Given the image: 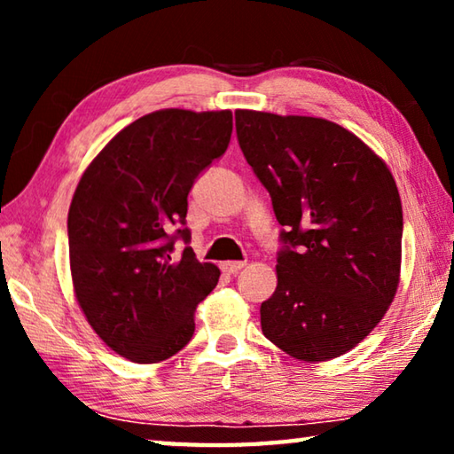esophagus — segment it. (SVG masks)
Returning a JSON list of instances; mask_svg holds the SVG:
<instances>
[{"mask_svg":"<svg viewBox=\"0 0 454 454\" xmlns=\"http://www.w3.org/2000/svg\"><path fill=\"white\" fill-rule=\"evenodd\" d=\"M246 266V262H222L220 264V268H222V272H226V274H236L238 270H242V268Z\"/></svg>","mask_w":454,"mask_h":454,"instance_id":"34e87169","label":"esophagus"}]
</instances>
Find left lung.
<instances>
[{
    "instance_id": "left-lung-1",
    "label": "left lung",
    "mask_w": 454,
    "mask_h": 454,
    "mask_svg": "<svg viewBox=\"0 0 454 454\" xmlns=\"http://www.w3.org/2000/svg\"><path fill=\"white\" fill-rule=\"evenodd\" d=\"M238 144L272 198L278 286L260 306L268 340L320 363L382 320L401 276L403 206L387 164L334 121L236 110Z\"/></svg>"
}]
</instances>
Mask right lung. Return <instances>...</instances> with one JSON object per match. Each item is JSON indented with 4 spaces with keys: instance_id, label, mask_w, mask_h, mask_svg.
<instances>
[{
    "instance_id": "right-lung-1",
    "label": "right lung",
    "mask_w": 454,
    "mask_h": 454,
    "mask_svg": "<svg viewBox=\"0 0 454 454\" xmlns=\"http://www.w3.org/2000/svg\"><path fill=\"white\" fill-rule=\"evenodd\" d=\"M232 112H152L121 129L83 172L67 214L75 298L120 356L152 364L192 340L194 310L220 270L198 262L188 194L226 152Z\"/></svg>"
}]
</instances>
